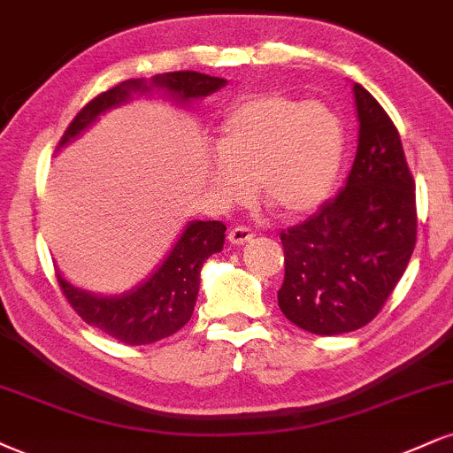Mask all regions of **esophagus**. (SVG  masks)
Returning <instances> with one entry per match:
<instances>
[{"instance_id":"esophagus-1","label":"esophagus","mask_w":453,"mask_h":453,"mask_svg":"<svg viewBox=\"0 0 453 453\" xmlns=\"http://www.w3.org/2000/svg\"><path fill=\"white\" fill-rule=\"evenodd\" d=\"M227 241H230L232 244H244L249 241H253V232L249 230V227H234V230H230V234H227Z\"/></svg>"}]
</instances>
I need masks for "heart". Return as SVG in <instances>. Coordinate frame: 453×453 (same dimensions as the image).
<instances>
[{
  "instance_id": "obj_1",
  "label": "heart",
  "mask_w": 453,
  "mask_h": 453,
  "mask_svg": "<svg viewBox=\"0 0 453 453\" xmlns=\"http://www.w3.org/2000/svg\"><path fill=\"white\" fill-rule=\"evenodd\" d=\"M209 179L226 206L249 198L250 183L282 217L314 211L329 196L344 156V128L323 103L287 95L242 101L221 122Z\"/></svg>"
}]
</instances>
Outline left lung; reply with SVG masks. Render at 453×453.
Returning <instances> with one entry per match:
<instances>
[{
	"label": "left lung",
	"mask_w": 453,
	"mask_h": 453,
	"mask_svg": "<svg viewBox=\"0 0 453 453\" xmlns=\"http://www.w3.org/2000/svg\"><path fill=\"white\" fill-rule=\"evenodd\" d=\"M358 147L346 188L280 232L282 314L316 335L357 331L375 319L416 247V189L403 143L382 105L352 86Z\"/></svg>",
	"instance_id": "obj_1"
}]
</instances>
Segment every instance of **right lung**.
<instances>
[{
    "label": "right lung",
    "instance_id": "right-lung-1",
    "mask_svg": "<svg viewBox=\"0 0 453 453\" xmlns=\"http://www.w3.org/2000/svg\"><path fill=\"white\" fill-rule=\"evenodd\" d=\"M226 84L227 80L212 78L198 71H174V73L154 75L151 80L122 81L81 109L65 130L58 151L95 127L101 116L127 105L134 96H151L154 92H162V96H166L174 105L188 107ZM223 232L226 226L221 221H188L166 257L143 280L116 296L86 291L71 285L61 272L57 274L58 285L75 312L90 326H96L103 334L128 346L151 344L177 334L192 319L200 288V270L211 255L223 249L226 242Z\"/></svg>",
    "mask_w": 453,
    "mask_h": 453
}]
</instances>
